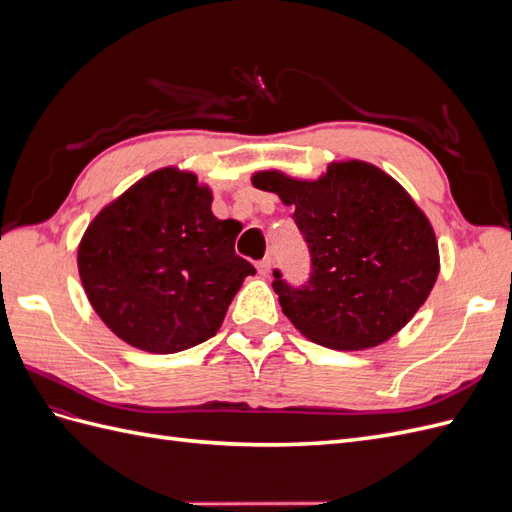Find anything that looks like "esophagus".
<instances>
[{
	"label": "esophagus",
	"instance_id": "esophagus-1",
	"mask_svg": "<svg viewBox=\"0 0 512 512\" xmlns=\"http://www.w3.org/2000/svg\"><path fill=\"white\" fill-rule=\"evenodd\" d=\"M256 269H258V273H260V275H269V273H271V258H262V260H258Z\"/></svg>",
	"mask_w": 512,
	"mask_h": 512
}]
</instances>
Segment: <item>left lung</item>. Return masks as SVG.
I'll list each match as a JSON object with an SVG mask.
<instances>
[{
    "mask_svg": "<svg viewBox=\"0 0 512 512\" xmlns=\"http://www.w3.org/2000/svg\"><path fill=\"white\" fill-rule=\"evenodd\" d=\"M258 190L292 207L312 273L301 286L273 271L282 312L305 337L361 350L393 337L438 280V241L410 194L374 164L339 162L318 181L256 173Z\"/></svg>",
    "mask_w": 512,
    "mask_h": 512,
    "instance_id": "1",
    "label": "left lung"
}]
</instances>
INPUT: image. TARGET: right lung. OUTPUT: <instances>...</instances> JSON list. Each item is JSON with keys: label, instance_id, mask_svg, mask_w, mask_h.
<instances>
[{"label": "right lung", "instance_id": "obj_1", "mask_svg": "<svg viewBox=\"0 0 512 512\" xmlns=\"http://www.w3.org/2000/svg\"><path fill=\"white\" fill-rule=\"evenodd\" d=\"M196 175L162 168L104 207L79 245L89 303L123 342L156 354L213 337L247 275L235 220L211 213Z\"/></svg>", "mask_w": 512, "mask_h": 512}]
</instances>
